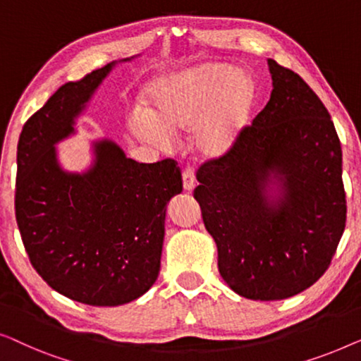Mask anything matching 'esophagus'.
<instances>
[{"instance_id": "34e87169", "label": "esophagus", "mask_w": 361, "mask_h": 361, "mask_svg": "<svg viewBox=\"0 0 361 361\" xmlns=\"http://www.w3.org/2000/svg\"><path fill=\"white\" fill-rule=\"evenodd\" d=\"M196 186V176H195V171L192 169H186L183 170V188H185V191H192Z\"/></svg>"}]
</instances>
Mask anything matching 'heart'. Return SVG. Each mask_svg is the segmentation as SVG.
<instances>
[{
    "label": "heart",
    "mask_w": 361,
    "mask_h": 361,
    "mask_svg": "<svg viewBox=\"0 0 361 361\" xmlns=\"http://www.w3.org/2000/svg\"><path fill=\"white\" fill-rule=\"evenodd\" d=\"M255 90L250 77L226 63L204 62L155 80L149 109L135 108L129 129L137 139L169 152L176 137L191 132L201 159L216 160L235 145L250 116Z\"/></svg>",
    "instance_id": "b5f03b06"
}]
</instances>
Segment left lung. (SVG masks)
Returning a JSON list of instances; mask_svg holds the SVG:
<instances>
[{
    "label": "left lung",
    "instance_id": "obj_1",
    "mask_svg": "<svg viewBox=\"0 0 361 361\" xmlns=\"http://www.w3.org/2000/svg\"><path fill=\"white\" fill-rule=\"evenodd\" d=\"M268 70L270 101L231 152L197 170L195 190L222 280L253 301L316 283L347 221L331 114L299 75L271 59Z\"/></svg>",
    "mask_w": 361,
    "mask_h": 361
}]
</instances>
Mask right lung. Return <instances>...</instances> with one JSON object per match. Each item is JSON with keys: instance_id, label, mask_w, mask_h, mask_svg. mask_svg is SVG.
Listing matches in <instances>:
<instances>
[{"instance_id": "add662e5", "label": "right lung", "mask_w": 361, "mask_h": 361, "mask_svg": "<svg viewBox=\"0 0 361 361\" xmlns=\"http://www.w3.org/2000/svg\"><path fill=\"white\" fill-rule=\"evenodd\" d=\"M68 81L24 124L18 144L16 221L35 271L90 306L140 298L160 271L166 204L183 190L173 160L137 164L109 137L90 140L91 164L63 169L57 145L118 63Z\"/></svg>"}]
</instances>
